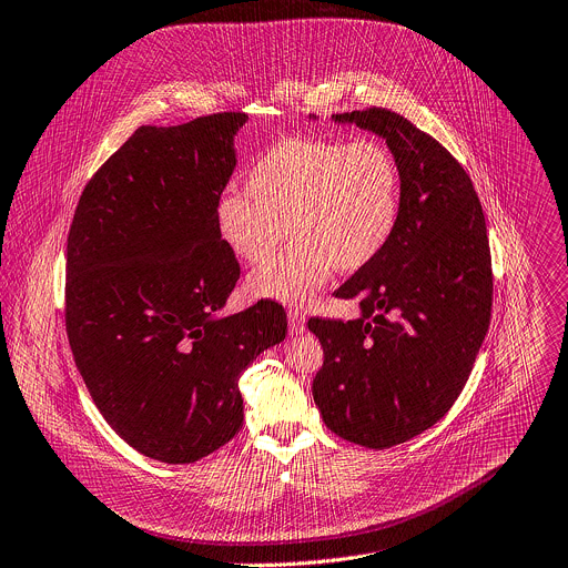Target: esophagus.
<instances>
[{
    "instance_id": "34e87169",
    "label": "esophagus",
    "mask_w": 568,
    "mask_h": 568,
    "mask_svg": "<svg viewBox=\"0 0 568 568\" xmlns=\"http://www.w3.org/2000/svg\"><path fill=\"white\" fill-rule=\"evenodd\" d=\"M287 326L292 335H303L305 333V317L298 311H290L287 313Z\"/></svg>"
}]
</instances>
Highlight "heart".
Masks as SVG:
<instances>
[{
	"label": "heart",
	"mask_w": 568,
	"mask_h": 568,
	"mask_svg": "<svg viewBox=\"0 0 568 568\" xmlns=\"http://www.w3.org/2000/svg\"><path fill=\"white\" fill-rule=\"evenodd\" d=\"M246 192L217 201L215 229L237 261L261 265L290 226L296 240L246 283L255 298L283 305L311 301L335 267L342 274L369 267L400 220V170L376 140H281L248 170Z\"/></svg>",
	"instance_id": "1"
}]
</instances>
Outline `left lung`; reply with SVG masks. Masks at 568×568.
<instances>
[{
  "label": "left lung",
  "instance_id": "8db88e82",
  "mask_svg": "<svg viewBox=\"0 0 568 568\" xmlns=\"http://www.w3.org/2000/svg\"><path fill=\"white\" fill-rule=\"evenodd\" d=\"M331 120L387 142L403 201L387 248L337 290L359 317L307 322L324 346L313 396L335 435L389 448L435 426L474 369L491 315L487 226L469 174L435 138L385 109Z\"/></svg>",
  "mask_w": 568,
  "mask_h": 568
}]
</instances>
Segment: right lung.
<instances>
[{
    "label": "right lung",
    "mask_w": 568,
    "mask_h": 568,
    "mask_svg": "<svg viewBox=\"0 0 568 568\" xmlns=\"http://www.w3.org/2000/svg\"><path fill=\"white\" fill-rule=\"evenodd\" d=\"M248 118L140 126L85 185L68 237L65 326L111 428L190 464L242 428L240 376L285 339L278 303L222 315L240 265L215 229Z\"/></svg>",
    "instance_id": "1"
}]
</instances>
